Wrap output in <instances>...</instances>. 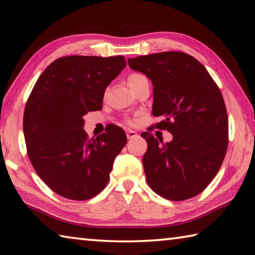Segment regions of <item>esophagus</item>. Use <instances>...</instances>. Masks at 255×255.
Masks as SVG:
<instances>
[{"instance_id":"esophagus-1","label":"esophagus","mask_w":255,"mask_h":255,"mask_svg":"<svg viewBox=\"0 0 255 255\" xmlns=\"http://www.w3.org/2000/svg\"><path fill=\"white\" fill-rule=\"evenodd\" d=\"M126 135H127V138H128V139H131V138H136V137H138L137 132H136V131H133V130H130V129H129V130H127V131H126Z\"/></svg>"}]
</instances>
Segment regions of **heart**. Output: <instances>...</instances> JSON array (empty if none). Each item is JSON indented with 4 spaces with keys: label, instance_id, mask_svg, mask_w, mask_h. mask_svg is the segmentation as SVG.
<instances>
[{
    "label": "heart",
    "instance_id": "obj_1",
    "mask_svg": "<svg viewBox=\"0 0 255 255\" xmlns=\"http://www.w3.org/2000/svg\"><path fill=\"white\" fill-rule=\"evenodd\" d=\"M144 81H148V80L147 77H146L144 74H140V73H131V74H129L127 77V83L130 89L135 88L136 85H138Z\"/></svg>",
    "mask_w": 255,
    "mask_h": 255
}]
</instances>
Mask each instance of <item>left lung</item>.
I'll list each match as a JSON object with an SVG mask.
<instances>
[{"instance_id":"obj_1","label":"left lung","mask_w":255,"mask_h":255,"mask_svg":"<svg viewBox=\"0 0 255 255\" xmlns=\"http://www.w3.org/2000/svg\"><path fill=\"white\" fill-rule=\"evenodd\" d=\"M128 65L153 83L155 125L173 135L164 143L144 131L147 183L165 199L181 201L208 187L228 145L227 111L221 90L200 62L181 51L129 58Z\"/></svg>"}]
</instances>
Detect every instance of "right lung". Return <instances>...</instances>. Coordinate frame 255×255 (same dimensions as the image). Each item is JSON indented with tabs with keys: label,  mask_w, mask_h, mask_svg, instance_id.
<instances>
[{
	"label": "right lung",
	"mask_w": 255,
	"mask_h": 255,
	"mask_svg": "<svg viewBox=\"0 0 255 255\" xmlns=\"http://www.w3.org/2000/svg\"><path fill=\"white\" fill-rule=\"evenodd\" d=\"M126 65L124 56H66L34 84L23 115L25 145L34 171L57 195L86 200L109 181L126 133L111 126L90 139L83 116L102 109L107 86Z\"/></svg>",
	"instance_id": "right-lung-1"
}]
</instances>
